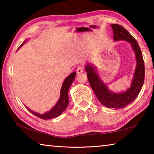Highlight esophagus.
Returning a JSON list of instances; mask_svg holds the SVG:
<instances>
[{
	"label": "esophagus",
	"instance_id": "esophagus-1",
	"mask_svg": "<svg viewBox=\"0 0 154 154\" xmlns=\"http://www.w3.org/2000/svg\"><path fill=\"white\" fill-rule=\"evenodd\" d=\"M76 72L77 74H79V73H82V72H83V68L82 66H79L77 69L76 70Z\"/></svg>",
	"mask_w": 154,
	"mask_h": 154
}]
</instances>
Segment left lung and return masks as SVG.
<instances>
[{"label": "left lung", "mask_w": 154, "mask_h": 154, "mask_svg": "<svg viewBox=\"0 0 154 154\" xmlns=\"http://www.w3.org/2000/svg\"><path fill=\"white\" fill-rule=\"evenodd\" d=\"M111 27L113 32L114 41L124 40L130 42L136 54L137 67L131 86L125 92L113 93L108 90L100 79L93 66L88 65L85 66V71L90 86L100 103L108 108L121 109L133 102L139 95L144 83L145 64L139 44L128 31L121 25L117 24H112Z\"/></svg>", "instance_id": "1"}]
</instances>
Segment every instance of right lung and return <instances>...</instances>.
Returning a JSON list of instances; mask_svg holds the SVG:
<instances>
[{"mask_svg": "<svg viewBox=\"0 0 154 154\" xmlns=\"http://www.w3.org/2000/svg\"><path fill=\"white\" fill-rule=\"evenodd\" d=\"M24 43V42L20 46V48L22 47ZM75 75H76V72H72L71 74H70L69 76L65 79L64 82L62 83V86L60 91V97L58 102L57 103L56 106H54L50 111L47 112V113L44 114L37 113H36V112L31 111L29 109L27 108L28 109V111H30L31 113L35 115V116H37L39 118L43 119H52L60 116L62 112L65 111V109L67 108L68 105H69V96H68V92H69V88L71 87L72 83L73 82Z\"/></svg>", "mask_w": 154, "mask_h": 154, "instance_id": "add662e5", "label": "right lung"}]
</instances>
